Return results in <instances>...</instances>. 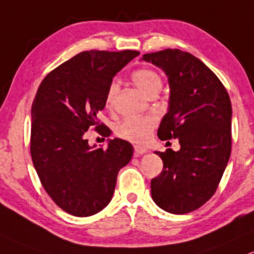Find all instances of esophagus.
<instances>
[{
	"label": "esophagus",
	"instance_id": "obj_1",
	"mask_svg": "<svg viewBox=\"0 0 254 254\" xmlns=\"http://www.w3.org/2000/svg\"><path fill=\"white\" fill-rule=\"evenodd\" d=\"M133 149H134V156H136V157H139V156H142V155H144V153L147 152L146 147L140 146V145H134Z\"/></svg>",
	"mask_w": 254,
	"mask_h": 254
}]
</instances>
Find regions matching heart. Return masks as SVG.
<instances>
[{
    "mask_svg": "<svg viewBox=\"0 0 254 254\" xmlns=\"http://www.w3.org/2000/svg\"><path fill=\"white\" fill-rule=\"evenodd\" d=\"M132 81L144 95L147 97L153 92H159L162 89V77L156 70L143 68L132 73ZM120 85L116 81H112L108 86L105 94V107L114 108ZM157 124V118L153 115L144 117H129L124 120L117 127V134L124 139L134 143H145L149 139L151 131Z\"/></svg>",
    "mask_w": 254,
    "mask_h": 254,
    "instance_id": "1",
    "label": "heart"
}]
</instances>
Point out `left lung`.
<instances>
[{
  "mask_svg": "<svg viewBox=\"0 0 254 254\" xmlns=\"http://www.w3.org/2000/svg\"><path fill=\"white\" fill-rule=\"evenodd\" d=\"M162 69L170 86L168 112L160 139H178L181 149L155 151L163 171L151 181L153 201L166 212H192L212 197L231 155L230 96L200 60L179 49L143 55Z\"/></svg>",
  "mask_w": 254,
  "mask_h": 254,
  "instance_id": "1",
  "label": "left lung"
}]
</instances>
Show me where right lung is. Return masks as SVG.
Wrapping results in <instances>:
<instances>
[{
  "instance_id": "right-lung-1",
  "label": "right lung",
  "mask_w": 254,
  "mask_h": 254,
  "mask_svg": "<svg viewBox=\"0 0 254 254\" xmlns=\"http://www.w3.org/2000/svg\"><path fill=\"white\" fill-rule=\"evenodd\" d=\"M138 55L132 50L83 51L48 73L35 96L30 138L35 170L57 206L75 217L92 216L110 203L118 171L132 158L127 140L109 139L105 149L90 146L85 132L96 127L108 134L97 118L108 86Z\"/></svg>"
}]
</instances>
